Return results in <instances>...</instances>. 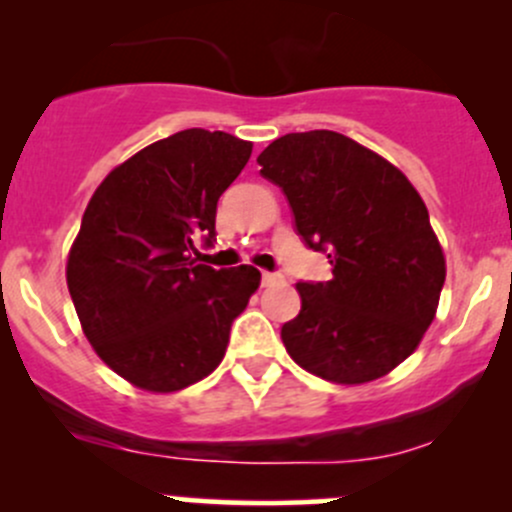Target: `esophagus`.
<instances>
[{"instance_id":"1","label":"esophagus","mask_w":512,"mask_h":512,"mask_svg":"<svg viewBox=\"0 0 512 512\" xmlns=\"http://www.w3.org/2000/svg\"><path fill=\"white\" fill-rule=\"evenodd\" d=\"M280 280H282V275H277V272H262V285L265 287L275 285V282H280Z\"/></svg>"}]
</instances>
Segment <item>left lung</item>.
Segmentation results:
<instances>
[{
  "label": "left lung",
  "instance_id": "8db88e82",
  "mask_svg": "<svg viewBox=\"0 0 512 512\" xmlns=\"http://www.w3.org/2000/svg\"><path fill=\"white\" fill-rule=\"evenodd\" d=\"M257 163L285 193L304 245L332 265L329 282H297L287 354L334 384L389 374L414 354L446 282L421 195L396 165L334 131L287 133Z\"/></svg>",
  "mask_w": 512,
  "mask_h": 512
}]
</instances>
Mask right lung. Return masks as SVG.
<instances>
[{"label":"right lung","instance_id":"obj_1","mask_svg":"<svg viewBox=\"0 0 512 512\" xmlns=\"http://www.w3.org/2000/svg\"><path fill=\"white\" fill-rule=\"evenodd\" d=\"M250 153V141L188 128L113 168L86 205L66 285L91 347L138 389L170 394L215 371L260 287L255 267L193 257L200 237L213 245L220 195Z\"/></svg>","mask_w":512,"mask_h":512}]
</instances>
